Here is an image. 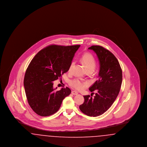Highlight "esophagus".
<instances>
[{
	"instance_id": "obj_1",
	"label": "esophagus",
	"mask_w": 147,
	"mask_h": 147,
	"mask_svg": "<svg viewBox=\"0 0 147 147\" xmlns=\"http://www.w3.org/2000/svg\"><path fill=\"white\" fill-rule=\"evenodd\" d=\"M71 94H72L73 95H78V92H77V91H71Z\"/></svg>"
}]
</instances>
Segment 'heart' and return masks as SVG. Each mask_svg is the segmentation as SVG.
Segmentation results:
<instances>
[{"instance_id": "obj_1", "label": "heart", "mask_w": 147, "mask_h": 147, "mask_svg": "<svg viewBox=\"0 0 147 147\" xmlns=\"http://www.w3.org/2000/svg\"><path fill=\"white\" fill-rule=\"evenodd\" d=\"M81 61L84 63V65L87 70H92L95 69L96 67V60L93 55L90 53H85L81 57ZM75 62L72 61L70 63L69 68V71L72 70L73 67L74 65ZM70 84L72 86L78 90H81L85 86L86 84L83 81L79 79H74L71 80Z\"/></svg>"}]
</instances>
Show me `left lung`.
Wrapping results in <instances>:
<instances>
[{"label": "left lung", "instance_id": "obj_1", "mask_svg": "<svg viewBox=\"0 0 147 147\" xmlns=\"http://www.w3.org/2000/svg\"><path fill=\"white\" fill-rule=\"evenodd\" d=\"M89 49L96 53L100 64L98 79L89 88L91 92L95 90L96 93L94 98L84 96V103L79 109L87 116L96 117L106 112L117 97L122 71L117 59L108 49L100 46H92Z\"/></svg>", "mask_w": 147, "mask_h": 147}]
</instances>
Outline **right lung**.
Listing matches in <instances>:
<instances>
[{"label": "right lung", "mask_w": 147, "mask_h": 147, "mask_svg": "<svg viewBox=\"0 0 147 147\" xmlns=\"http://www.w3.org/2000/svg\"><path fill=\"white\" fill-rule=\"evenodd\" d=\"M80 46L50 45L39 51L29 64L24 85L28 104L37 115L49 116L55 113L63 99L70 95L68 87L56 91L53 81L68 71Z\"/></svg>", "instance_id": "1"}]
</instances>
